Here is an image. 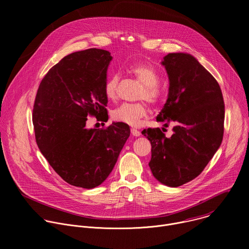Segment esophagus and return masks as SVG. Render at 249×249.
Returning a JSON list of instances; mask_svg holds the SVG:
<instances>
[{
  "label": "esophagus",
  "mask_w": 249,
  "mask_h": 249,
  "mask_svg": "<svg viewBox=\"0 0 249 249\" xmlns=\"http://www.w3.org/2000/svg\"><path fill=\"white\" fill-rule=\"evenodd\" d=\"M131 134H132L133 136H135V137H139V136L141 135L140 131H138V130L135 129V128H132V129H131Z\"/></svg>",
  "instance_id": "34e87169"
}]
</instances>
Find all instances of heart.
<instances>
[{
    "label": "heart",
    "instance_id": "1",
    "mask_svg": "<svg viewBox=\"0 0 249 249\" xmlns=\"http://www.w3.org/2000/svg\"><path fill=\"white\" fill-rule=\"evenodd\" d=\"M129 72L141 84L142 88L138 99H145L151 104H158L164 95V88L159 84L160 75L157 71L147 64H136L129 68ZM120 76L117 73L111 74L104 83V94L109 100L118 98ZM148 110L144 102L122 103L112 110L113 120L131 126H137L141 120L147 116Z\"/></svg>",
    "mask_w": 249,
    "mask_h": 249
}]
</instances>
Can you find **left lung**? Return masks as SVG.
<instances>
[{"mask_svg":"<svg viewBox=\"0 0 249 249\" xmlns=\"http://www.w3.org/2000/svg\"><path fill=\"white\" fill-rule=\"evenodd\" d=\"M161 64L169 91L157 121L165 127L173 124V134L166 138L160 128L142 134L152 145L153 175L160 183L177 187L197 177L220 148L225 103L216 79L190 54L169 53Z\"/></svg>","mask_w":249,"mask_h":249,"instance_id":"8db88e82","label":"left lung"}]
</instances>
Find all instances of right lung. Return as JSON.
Returning a JSON list of instances; mask_svg holds the SVG:
<instances>
[{"label":"right lung","instance_id":"obj_1","mask_svg":"<svg viewBox=\"0 0 249 249\" xmlns=\"http://www.w3.org/2000/svg\"><path fill=\"white\" fill-rule=\"evenodd\" d=\"M111 59L96 48L67 55L48 71L35 97L36 144L62 179L77 187L91 189L107 178L130 136L122 122L86 127L89 116L108 120L103 88Z\"/></svg>","mask_w":249,"mask_h":249}]
</instances>
